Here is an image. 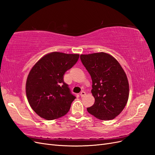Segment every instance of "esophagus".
<instances>
[{"label":"esophagus","mask_w":155,"mask_h":155,"mask_svg":"<svg viewBox=\"0 0 155 155\" xmlns=\"http://www.w3.org/2000/svg\"><path fill=\"white\" fill-rule=\"evenodd\" d=\"M85 95H86V92H85V91H81V92L80 96H81V97H83L84 96H85Z\"/></svg>","instance_id":"obj_1"}]
</instances>
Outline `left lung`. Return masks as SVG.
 I'll use <instances>...</instances> for the list:
<instances>
[{
	"label": "left lung",
	"mask_w": 155,
	"mask_h": 155,
	"mask_svg": "<svg viewBox=\"0 0 155 155\" xmlns=\"http://www.w3.org/2000/svg\"><path fill=\"white\" fill-rule=\"evenodd\" d=\"M80 59L91 76V92L95 98L87 111L100 120L114 118L129 98V83L124 70L115 58L104 52L81 55Z\"/></svg>",
	"instance_id": "1"
}]
</instances>
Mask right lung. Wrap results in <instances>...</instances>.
Returning a JSON list of instances; mask_svg holds the SVG:
<instances>
[{
    "instance_id": "right-lung-1",
    "label": "right lung",
    "mask_w": 155,
    "mask_h": 155,
    "mask_svg": "<svg viewBox=\"0 0 155 155\" xmlns=\"http://www.w3.org/2000/svg\"><path fill=\"white\" fill-rule=\"evenodd\" d=\"M79 54L51 52L37 62L28 74L26 92L30 105L45 120L66 114L76 97L64 83L63 76L76 63Z\"/></svg>"
}]
</instances>
